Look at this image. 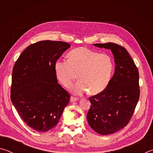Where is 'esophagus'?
I'll use <instances>...</instances> for the list:
<instances>
[{
    "instance_id": "34e87169",
    "label": "esophagus",
    "mask_w": 153,
    "mask_h": 153,
    "mask_svg": "<svg viewBox=\"0 0 153 153\" xmlns=\"http://www.w3.org/2000/svg\"><path fill=\"white\" fill-rule=\"evenodd\" d=\"M77 100H78V98H76V97H71V98H70V101L71 102H75V101H77Z\"/></svg>"
}]
</instances>
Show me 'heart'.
Wrapping results in <instances>:
<instances>
[{"instance_id":"b5f03b06","label":"heart","mask_w":153,"mask_h":153,"mask_svg":"<svg viewBox=\"0 0 153 153\" xmlns=\"http://www.w3.org/2000/svg\"><path fill=\"white\" fill-rule=\"evenodd\" d=\"M68 58L58 60L55 65L56 78L63 86H70L79 74L80 81L71 89L74 94H82L90 90L92 94H97L104 91L114 68L109 55L79 47L69 52Z\"/></svg>"}]
</instances>
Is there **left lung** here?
<instances>
[{"mask_svg":"<svg viewBox=\"0 0 153 153\" xmlns=\"http://www.w3.org/2000/svg\"><path fill=\"white\" fill-rule=\"evenodd\" d=\"M110 49L115 59V73L104 91L90 97L87 120L92 129L108 135L127 126L140 97L139 73L125 48L113 42L94 44Z\"/></svg>","mask_w":153,"mask_h":153,"instance_id":"1","label":"left lung"}]
</instances>
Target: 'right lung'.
Listing matches in <instances>:
<instances>
[{"mask_svg":"<svg viewBox=\"0 0 153 153\" xmlns=\"http://www.w3.org/2000/svg\"><path fill=\"white\" fill-rule=\"evenodd\" d=\"M70 46L61 41L32 44L13 69L11 102L20 117L38 132H46L57 125L69 102L70 95L57 82L55 65Z\"/></svg>","mask_w":153,"mask_h":153,"instance_id":"add662e5","label":"right lung"}]
</instances>
